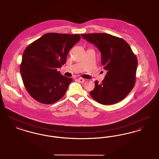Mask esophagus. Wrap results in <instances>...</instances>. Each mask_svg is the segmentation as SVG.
<instances>
[{
    "label": "esophagus",
    "instance_id": "1",
    "mask_svg": "<svg viewBox=\"0 0 159 159\" xmlns=\"http://www.w3.org/2000/svg\"><path fill=\"white\" fill-rule=\"evenodd\" d=\"M77 80H78V82H80V83H84V81H85V80L83 79V78H79L78 79H77Z\"/></svg>",
    "mask_w": 159,
    "mask_h": 159
}]
</instances>
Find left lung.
I'll list each match as a JSON object with an SVG mask.
<instances>
[{"instance_id": "left-lung-1", "label": "left lung", "mask_w": 159, "mask_h": 159, "mask_svg": "<svg viewBox=\"0 0 159 159\" xmlns=\"http://www.w3.org/2000/svg\"><path fill=\"white\" fill-rule=\"evenodd\" d=\"M101 53V63L107 71L101 83L96 80L90 95L103 105L121 101L134 87L138 60L128 43L121 38L107 33L82 34Z\"/></svg>"}]
</instances>
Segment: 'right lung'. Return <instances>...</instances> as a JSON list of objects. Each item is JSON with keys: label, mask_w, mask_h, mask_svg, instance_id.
<instances>
[{"label": "right lung", "mask_w": 159, "mask_h": 159, "mask_svg": "<svg viewBox=\"0 0 159 159\" xmlns=\"http://www.w3.org/2000/svg\"><path fill=\"white\" fill-rule=\"evenodd\" d=\"M80 40L77 34L46 33L28 46L20 72L26 90L38 102L51 104L66 93L71 78L57 70L67 60L71 48Z\"/></svg>", "instance_id": "add662e5"}]
</instances>
